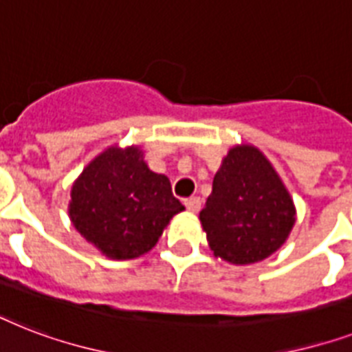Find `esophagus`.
Wrapping results in <instances>:
<instances>
[{"instance_id": "34e87169", "label": "esophagus", "mask_w": 352, "mask_h": 352, "mask_svg": "<svg viewBox=\"0 0 352 352\" xmlns=\"http://www.w3.org/2000/svg\"><path fill=\"white\" fill-rule=\"evenodd\" d=\"M184 206H186L190 212H199V210H201V197L184 199Z\"/></svg>"}]
</instances>
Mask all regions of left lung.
<instances>
[{
	"label": "left lung",
	"instance_id": "8db88e82",
	"mask_svg": "<svg viewBox=\"0 0 352 352\" xmlns=\"http://www.w3.org/2000/svg\"><path fill=\"white\" fill-rule=\"evenodd\" d=\"M296 210L259 149L237 146L215 173L201 223L215 256L234 265L263 261L289 237Z\"/></svg>",
	"mask_w": 352,
	"mask_h": 352
}]
</instances>
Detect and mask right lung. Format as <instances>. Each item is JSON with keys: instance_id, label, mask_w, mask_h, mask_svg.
<instances>
[{"instance_id": "add662e5", "label": "right lung", "mask_w": 352, "mask_h": 352, "mask_svg": "<svg viewBox=\"0 0 352 352\" xmlns=\"http://www.w3.org/2000/svg\"><path fill=\"white\" fill-rule=\"evenodd\" d=\"M184 206L170 179L149 170L138 148H109L73 184L69 215L74 228L111 259L151 250Z\"/></svg>"}]
</instances>
